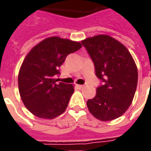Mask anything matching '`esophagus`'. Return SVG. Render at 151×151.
<instances>
[{
    "label": "esophagus",
    "instance_id": "obj_1",
    "mask_svg": "<svg viewBox=\"0 0 151 151\" xmlns=\"http://www.w3.org/2000/svg\"><path fill=\"white\" fill-rule=\"evenodd\" d=\"M76 86H77L78 89H83V87H84V86H83V85H79V84H76Z\"/></svg>",
    "mask_w": 151,
    "mask_h": 151
}]
</instances>
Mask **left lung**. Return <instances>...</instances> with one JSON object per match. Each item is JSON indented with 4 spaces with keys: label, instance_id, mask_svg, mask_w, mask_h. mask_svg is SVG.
Instances as JSON below:
<instances>
[{
    "label": "left lung",
    "instance_id": "8db88e82",
    "mask_svg": "<svg viewBox=\"0 0 151 151\" xmlns=\"http://www.w3.org/2000/svg\"><path fill=\"white\" fill-rule=\"evenodd\" d=\"M93 60L96 75L104 83L86 101L92 115L111 121L127 110L137 86V68L126 46L112 37L100 34L82 41Z\"/></svg>",
    "mask_w": 151,
    "mask_h": 151
}]
</instances>
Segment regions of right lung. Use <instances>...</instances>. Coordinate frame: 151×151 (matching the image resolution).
<instances>
[{
  "mask_svg": "<svg viewBox=\"0 0 151 151\" xmlns=\"http://www.w3.org/2000/svg\"><path fill=\"white\" fill-rule=\"evenodd\" d=\"M81 47L79 42L54 36L37 44L26 55L18 77L19 91L33 115L53 119L65 112L74 89L72 84L57 83L55 78L66 56Z\"/></svg>",
  "mask_w": 151,
  "mask_h": 151,
  "instance_id": "obj_1",
  "label": "right lung"
}]
</instances>
